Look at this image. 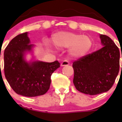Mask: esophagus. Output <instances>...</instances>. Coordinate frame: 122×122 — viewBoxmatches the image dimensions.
Returning <instances> with one entry per match:
<instances>
[{
	"mask_svg": "<svg viewBox=\"0 0 122 122\" xmlns=\"http://www.w3.org/2000/svg\"><path fill=\"white\" fill-rule=\"evenodd\" d=\"M69 64H70V63H69V62L67 60H64V61H63L61 62V66H62V67H63V66H68Z\"/></svg>",
	"mask_w": 122,
	"mask_h": 122,
	"instance_id": "34e87169",
	"label": "esophagus"
}]
</instances>
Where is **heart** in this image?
<instances>
[{
  "mask_svg": "<svg viewBox=\"0 0 122 122\" xmlns=\"http://www.w3.org/2000/svg\"><path fill=\"white\" fill-rule=\"evenodd\" d=\"M52 42L56 48L70 47V54L76 57L84 56L93 45V40L89 36L70 32H60L54 34Z\"/></svg>",
  "mask_w": 122,
  "mask_h": 122,
  "instance_id": "b5f03b06",
  "label": "heart"
}]
</instances>
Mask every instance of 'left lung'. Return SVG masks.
<instances>
[{"label":"left lung","mask_w":122,"mask_h":122,"mask_svg":"<svg viewBox=\"0 0 122 122\" xmlns=\"http://www.w3.org/2000/svg\"><path fill=\"white\" fill-rule=\"evenodd\" d=\"M100 38L103 48L72 63L73 83L76 89L89 95L109 91L119 71V48L108 36L100 35Z\"/></svg>","instance_id":"8db88e82"}]
</instances>
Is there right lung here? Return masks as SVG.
Segmentation results:
<instances>
[{
    "label": "right lung",
    "mask_w": 122,
    "mask_h": 122,
    "mask_svg": "<svg viewBox=\"0 0 122 122\" xmlns=\"http://www.w3.org/2000/svg\"><path fill=\"white\" fill-rule=\"evenodd\" d=\"M28 32L17 35L11 40L4 52V72L6 78L16 93L26 97L45 94L51 84V76L60 62L35 61L28 62L25 54L31 51Z\"/></svg>",
    "instance_id": "obj_1"
}]
</instances>
